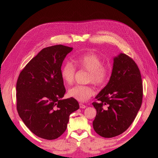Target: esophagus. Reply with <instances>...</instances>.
Listing matches in <instances>:
<instances>
[{
  "label": "esophagus",
  "instance_id": "obj_1",
  "mask_svg": "<svg viewBox=\"0 0 158 158\" xmlns=\"http://www.w3.org/2000/svg\"><path fill=\"white\" fill-rule=\"evenodd\" d=\"M79 105H80V107L81 109H85V107H86V106H85V105H84V104H83L82 103H80Z\"/></svg>",
  "mask_w": 158,
  "mask_h": 158
}]
</instances>
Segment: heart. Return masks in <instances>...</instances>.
Wrapping results in <instances>:
<instances>
[{"instance_id":"heart-1","label":"heart","mask_w":158,"mask_h":158,"mask_svg":"<svg viewBox=\"0 0 158 158\" xmlns=\"http://www.w3.org/2000/svg\"><path fill=\"white\" fill-rule=\"evenodd\" d=\"M73 62L80 70L89 72L88 80L98 86L104 85L110 77V69L103 64L101 57L94 52H88L74 57ZM76 69L70 63H65L61 69V77L66 84H73ZM68 94L79 102H86L94 94L93 88L89 85H76L69 89Z\"/></svg>"}]
</instances>
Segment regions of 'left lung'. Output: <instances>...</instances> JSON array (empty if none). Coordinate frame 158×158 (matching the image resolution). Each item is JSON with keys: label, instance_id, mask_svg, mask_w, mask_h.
<instances>
[{"label": "left lung", "instance_id": "8db88e82", "mask_svg": "<svg viewBox=\"0 0 158 158\" xmlns=\"http://www.w3.org/2000/svg\"><path fill=\"white\" fill-rule=\"evenodd\" d=\"M143 85L136 63L121 53L114 59L107 85L92 105L97 111L93 121L94 131L104 138L121 135L131 126L142 103Z\"/></svg>", "mask_w": 158, "mask_h": 158}]
</instances>
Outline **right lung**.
Returning <instances> with one entry per match:
<instances>
[{
	"label": "right lung",
	"mask_w": 158,
	"mask_h": 158,
	"mask_svg": "<svg viewBox=\"0 0 158 158\" xmlns=\"http://www.w3.org/2000/svg\"><path fill=\"white\" fill-rule=\"evenodd\" d=\"M72 47L56 45L43 49L19 74L16 109L26 127L46 140H54L66 131L70 114L79 109L73 98L60 99L66 89L61 66Z\"/></svg>",
	"instance_id": "obj_1"
}]
</instances>
